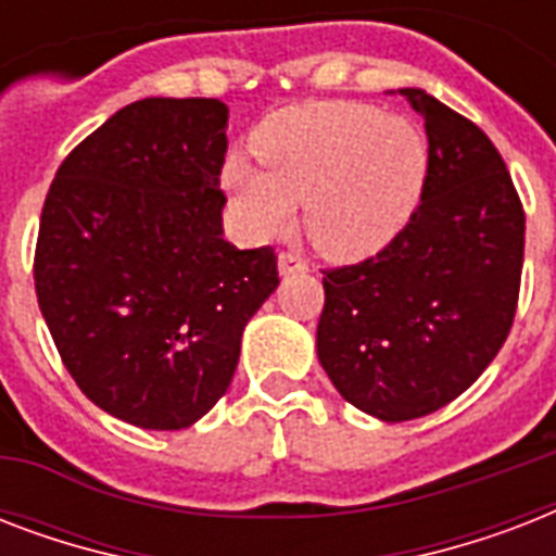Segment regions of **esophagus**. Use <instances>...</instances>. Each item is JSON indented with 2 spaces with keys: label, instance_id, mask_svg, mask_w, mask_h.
<instances>
[{
  "label": "esophagus",
  "instance_id": "esophagus-1",
  "mask_svg": "<svg viewBox=\"0 0 556 556\" xmlns=\"http://www.w3.org/2000/svg\"><path fill=\"white\" fill-rule=\"evenodd\" d=\"M303 270H308V262H305L300 253L296 251L279 253V274H282V277H288V274H303Z\"/></svg>",
  "mask_w": 556,
  "mask_h": 556
}]
</instances>
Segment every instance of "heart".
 Masks as SVG:
<instances>
[{
    "instance_id": "obj_1",
    "label": "heart",
    "mask_w": 556,
    "mask_h": 556,
    "mask_svg": "<svg viewBox=\"0 0 556 556\" xmlns=\"http://www.w3.org/2000/svg\"><path fill=\"white\" fill-rule=\"evenodd\" d=\"M262 173L227 161L225 187L253 233L274 236L303 204L308 242L352 262L395 239L418 207L430 150L409 117L366 103H305L270 115L253 135Z\"/></svg>"
}]
</instances>
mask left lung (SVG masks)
Instances as JSON below:
<instances>
[{"label": "left lung", "mask_w": 556, "mask_h": 556, "mask_svg": "<svg viewBox=\"0 0 556 556\" xmlns=\"http://www.w3.org/2000/svg\"><path fill=\"white\" fill-rule=\"evenodd\" d=\"M427 181L404 230L375 256L323 268L317 355L357 409L413 421L458 397L508 340L526 210L488 135L421 89Z\"/></svg>", "instance_id": "1"}]
</instances>
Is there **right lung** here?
<instances>
[{"mask_svg": "<svg viewBox=\"0 0 556 556\" xmlns=\"http://www.w3.org/2000/svg\"><path fill=\"white\" fill-rule=\"evenodd\" d=\"M227 106L147 98L83 138L39 216L34 288L83 395L185 430L225 395L244 323L279 286L270 244L222 236Z\"/></svg>", "mask_w": 556, "mask_h": 556, "instance_id": "add662e5", "label": "right lung"}]
</instances>
